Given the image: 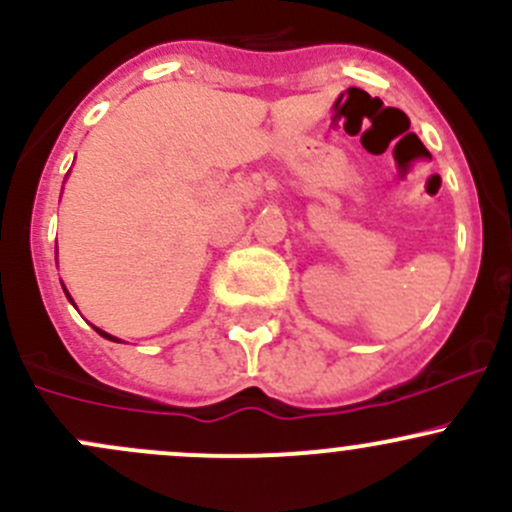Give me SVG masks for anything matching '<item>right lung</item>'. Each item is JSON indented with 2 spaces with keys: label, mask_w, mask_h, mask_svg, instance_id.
<instances>
[{
  "label": "right lung",
  "mask_w": 512,
  "mask_h": 512,
  "mask_svg": "<svg viewBox=\"0 0 512 512\" xmlns=\"http://www.w3.org/2000/svg\"><path fill=\"white\" fill-rule=\"evenodd\" d=\"M68 294V292H66ZM68 299H71V294H68ZM95 331H98L100 333V336L102 338H110V341H117V338L115 336H110V333H105V331H100V328H95Z\"/></svg>",
  "instance_id": "add662e5"
}]
</instances>
